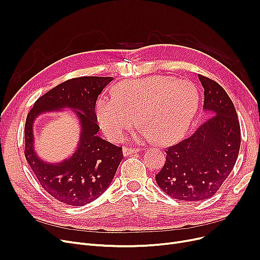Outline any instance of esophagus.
I'll list each match as a JSON object with an SVG mask.
<instances>
[{
  "label": "esophagus",
  "instance_id": "esophagus-1",
  "mask_svg": "<svg viewBox=\"0 0 260 260\" xmlns=\"http://www.w3.org/2000/svg\"><path fill=\"white\" fill-rule=\"evenodd\" d=\"M123 152V156H129L133 154H137L138 152H140L139 148H126V147H123L122 149Z\"/></svg>",
  "mask_w": 260,
  "mask_h": 260
}]
</instances>
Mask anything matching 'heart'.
Here are the masks:
<instances>
[{
    "label": "heart",
    "mask_w": 260,
    "mask_h": 260,
    "mask_svg": "<svg viewBox=\"0 0 260 260\" xmlns=\"http://www.w3.org/2000/svg\"><path fill=\"white\" fill-rule=\"evenodd\" d=\"M199 104L196 86L187 80L153 76L120 83L115 97H101L95 105L99 124L109 139L119 141L137 121L142 134L161 144L180 140Z\"/></svg>",
    "instance_id": "b5f03b06"
}]
</instances>
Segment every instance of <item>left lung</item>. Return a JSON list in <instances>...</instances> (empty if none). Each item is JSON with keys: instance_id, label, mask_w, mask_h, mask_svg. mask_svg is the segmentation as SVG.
I'll return each instance as SVG.
<instances>
[{"instance_id": "obj_1", "label": "left lung", "mask_w": 260, "mask_h": 260, "mask_svg": "<svg viewBox=\"0 0 260 260\" xmlns=\"http://www.w3.org/2000/svg\"><path fill=\"white\" fill-rule=\"evenodd\" d=\"M204 88L203 109L209 118L189 138L167 148L166 163L156 175L159 187L172 198H211L233 170L240 148L236 109L214 80L198 75Z\"/></svg>"}]
</instances>
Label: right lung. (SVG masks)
<instances>
[{
  "mask_svg": "<svg viewBox=\"0 0 260 260\" xmlns=\"http://www.w3.org/2000/svg\"><path fill=\"white\" fill-rule=\"evenodd\" d=\"M113 77H80L53 87L34 104L25 123V157L38 181L46 192L67 206L82 207L101 196L112 183L123 159L122 147L97 135L94 106ZM72 108L81 132L76 152L59 164L40 159L33 148V122L41 114Z\"/></svg>",
  "mask_w": 260,
  "mask_h": 260,
  "instance_id": "add662e5",
  "label": "right lung"
}]
</instances>
